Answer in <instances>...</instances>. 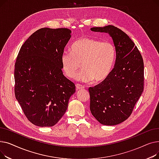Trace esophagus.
<instances>
[{
    "label": "esophagus",
    "mask_w": 159,
    "mask_h": 159,
    "mask_svg": "<svg viewBox=\"0 0 159 159\" xmlns=\"http://www.w3.org/2000/svg\"><path fill=\"white\" fill-rule=\"evenodd\" d=\"M83 89H84V87L82 86V85H80V84H76V90L78 91V90H82Z\"/></svg>",
    "instance_id": "1"
}]
</instances>
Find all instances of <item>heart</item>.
<instances>
[{
	"label": "heart",
	"instance_id": "1",
	"mask_svg": "<svg viewBox=\"0 0 159 159\" xmlns=\"http://www.w3.org/2000/svg\"><path fill=\"white\" fill-rule=\"evenodd\" d=\"M116 59V49L110 42H102L90 37L76 40L71 52H65L61 56L62 70L66 77L73 78L79 68L76 80L82 82L99 83L111 73Z\"/></svg>",
	"mask_w": 159,
	"mask_h": 159
}]
</instances>
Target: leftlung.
Listing matches in <instances>:
<instances>
[{
    "label": "left lung",
    "instance_id": "8db88e82",
    "mask_svg": "<svg viewBox=\"0 0 159 159\" xmlns=\"http://www.w3.org/2000/svg\"><path fill=\"white\" fill-rule=\"evenodd\" d=\"M106 33L116 49L114 68L108 77L89 88L90 111L103 125L114 126L128 119L144 90L143 57L128 35L112 25L91 28Z\"/></svg>",
    "mask_w": 159,
    "mask_h": 159
}]
</instances>
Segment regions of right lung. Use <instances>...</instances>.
<instances>
[{
    "label": "right lung",
    "mask_w": 159,
    "mask_h": 159,
    "mask_svg": "<svg viewBox=\"0 0 159 159\" xmlns=\"http://www.w3.org/2000/svg\"><path fill=\"white\" fill-rule=\"evenodd\" d=\"M68 28H41L21 46L15 64V95L27 119L40 127L55 125L65 113L74 83L63 75L61 56Z\"/></svg>",
    "instance_id": "add662e5"
}]
</instances>
